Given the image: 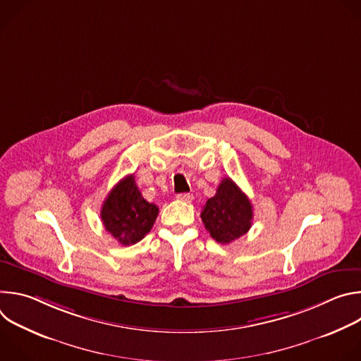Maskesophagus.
Returning a JSON list of instances; mask_svg holds the SVG:
<instances>
[{"label": "esophagus", "instance_id": "34e87169", "mask_svg": "<svg viewBox=\"0 0 361 361\" xmlns=\"http://www.w3.org/2000/svg\"><path fill=\"white\" fill-rule=\"evenodd\" d=\"M177 198H178L180 201H184V202H191L192 195H191L190 192H181V194L177 195Z\"/></svg>", "mask_w": 361, "mask_h": 361}]
</instances>
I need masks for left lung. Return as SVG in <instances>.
I'll use <instances>...</instances> for the list:
<instances>
[{
	"mask_svg": "<svg viewBox=\"0 0 361 361\" xmlns=\"http://www.w3.org/2000/svg\"><path fill=\"white\" fill-rule=\"evenodd\" d=\"M201 220L210 235L228 244L244 235L252 223V205L231 178H223L214 197L202 207Z\"/></svg>",
	"mask_w": 361,
	"mask_h": 361,
	"instance_id": "1",
	"label": "left lung"
}]
</instances>
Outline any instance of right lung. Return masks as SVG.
Listing matches in <instances>:
<instances>
[{"mask_svg": "<svg viewBox=\"0 0 361 361\" xmlns=\"http://www.w3.org/2000/svg\"><path fill=\"white\" fill-rule=\"evenodd\" d=\"M157 216L159 207L144 200L134 174L118 181L101 207L102 224L123 245H131L142 240L156 223Z\"/></svg>", "mask_w": 361, "mask_h": 361, "instance_id": "obj_1", "label": "right lung"}]
</instances>
